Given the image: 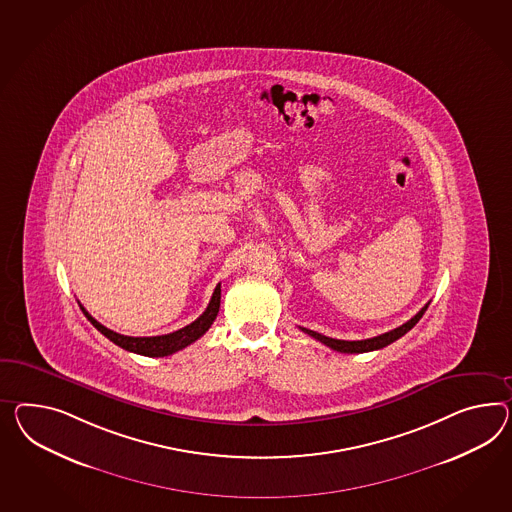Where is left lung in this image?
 Listing matches in <instances>:
<instances>
[{
	"label": "left lung",
	"mask_w": 512,
	"mask_h": 512,
	"mask_svg": "<svg viewBox=\"0 0 512 512\" xmlns=\"http://www.w3.org/2000/svg\"><path fill=\"white\" fill-rule=\"evenodd\" d=\"M427 308H429V302H427V304L421 308L420 312L414 315L412 319H408L407 323H403L401 327L394 328V330H390V332H384V334L375 336V338H367V340H334V338H328V336H323V334L314 332V330H308V328L301 327V330L302 332H306L308 336L315 338V340L321 341V343H325V345L330 347V349L338 351V353H369V351H377V349H382V347H386V345L394 343L395 340H399L401 336H405L408 330H410V328H414V325L420 321Z\"/></svg>",
	"instance_id": "8db88e82"
}]
</instances>
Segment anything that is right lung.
Instances as JSON below:
<instances>
[{
  "label": "right lung",
  "instance_id": "right-lung-1",
  "mask_svg": "<svg viewBox=\"0 0 512 512\" xmlns=\"http://www.w3.org/2000/svg\"><path fill=\"white\" fill-rule=\"evenodd\" d=\"M219 306H221V284H217V288L211 295L210 304L204 310V314L198 317L197 321H193L191 325L180 328L171 334H163V336H150V338H133V336H124L118 334L111 328L104 327L102 323H98L81 304V312L92 323V327L98 328L104 334L107 340L113 341L118 347L130 351V353L143 354V356H169L176 353L180 349H184L187 345H191L193 341H197L200 336H204L208 332V328L213 325L215 317L219 314Z\"/></svg>",
  "mask_w": 512,
  "mask_h": 512
}]
</instances>
